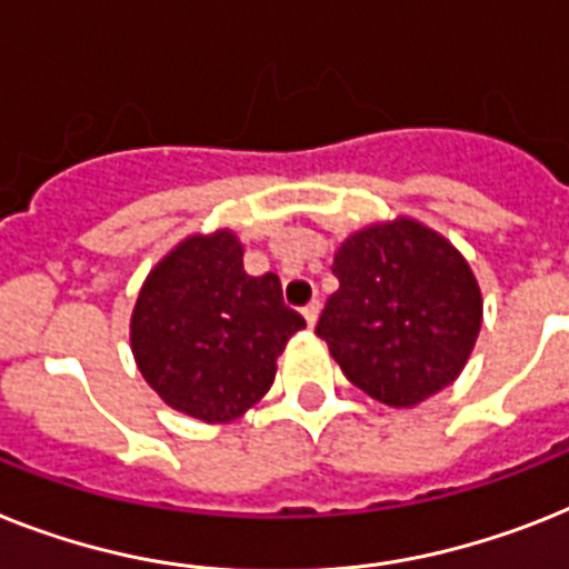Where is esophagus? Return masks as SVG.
Listing matches in <instances>:
<instances>
[{
	"label": "esophagus",
	"instance_id": "1",
	"mask_svg": "<svg viewBox=\"0 0 569 569\" xmlns=\"http://www.w3.org/2000/svg\"><path fill=\"white\" fill-rule=\"evenodd\" d=\"M302 317H305V322H308V328L317 326V317H319V302H317V299H313V302L305 305V308H302Z\"/></svg>",
	"mask_w": 569,
	"mask_h": 569
}]
</instances>
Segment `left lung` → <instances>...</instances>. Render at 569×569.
I'll return each mask as SVG.
<instances>
[{
  "label": "left lung",
  "instance_id": "left-lung-1",
  "mask_svg": "<svg viewBox=\"0 0 569 569\" xmlns=\"http://www.w3.org/2000/svg\"><path fill=\"white\" fill-rule=\"evenodd\" d=\"M340 290L317 322L342 375L387 407H416L459 378L482 326L471 267L412 218L349 234L335 256Z\"/></svg>",
  "mask_w": 569,
  "mask_h": 569
}]
</instances>
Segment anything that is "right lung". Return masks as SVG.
<instances>
[{
    "mask_svg": "<svg viewBox=\"0 0 569 569\" xmlns=\"http://www.w3.org/2000/svg\"><path fill=\"white\" fill-rule=\"evenodd\" d=\"M305 319L281 299L276 273L250 276L229 229L191 234L144 279L130 346L168 407L223 425L273 387L276 358Z\"/></svg>",
    "mask_w": 569,
    "mask_h": 569,
    "instance_id": "right-lung-1",
    "label": "right lung"
}]
</instances>
